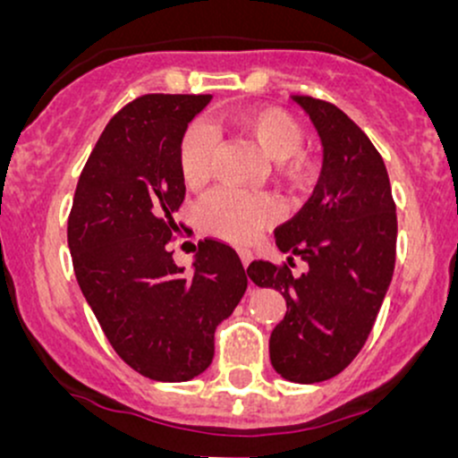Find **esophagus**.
<instances>
[{
    "label": "esophagus",
    "instance_id": "1",
    "mask_svg": "<svg viewBox=\"0 0 458 458\" xmlns=\"http://www.w3.org/2000/svg\"><path fill=\"white\" fill-rule=\"evenodd\" d=\"M239 256H241V262H243L245 269H247V267H250V262L254 260V256H251V251H247V250H241Z\"/></svg>",
    "mask_w": 458,
    "mask_h": 458
}]
</instances>
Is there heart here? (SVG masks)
Here are the masks:
<instances>
[{
    "instance_id": "obj_1",
    "label": "heart",
    "mask_w": 458,
    "mask_h": 458,
    "mask_svg": "<svg viewBox=\"0 0 458 458\" xmlns=\"http://www.w3.org/2000/svg\"><path fill=\"white\" fill-rule=\"evenodd\" d=\"M228 127L239 138L254 144L267 161H273V176L291 189H306L317 176V161L301 148L303 129L280 107L247 109L228 118ZM215 140L204 124H189L178 144V170L182 182L196 189L208 181L213 170ZM276 219V204L262 193L215 189L198 204V222L208 234L233 243H250Z\"/></svg>"
}]
</instances>
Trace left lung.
<instances>
[{
    "mask_svg": "<svg viewBox=\"0 0 458 458\" xmlns=\"http://www.w3.org/2000/svg\"><path fill=\"white\" fill-rule=\"evenodd\" d=\"M312 120L323 167L312 198L276 230V243L309 265L293 276L287 265L254 260L247 276L276 288L286 314L269 338L277 375L293 383L327 381L343 372L375 325L396 262V204L386 163L372 141L335 105L293 97Z\"/></svg>",
    "mask_w": 458,
    "mask_h": 458,
    "instance_id": "obj_1",
    "label": "left lung"
}]
</instances>
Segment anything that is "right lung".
I'll return each instance as SVG.
<instances>
[{"label":"right lung","mask_w":458,"mask_h":458,"mask_svg":"<svg viewBox=\"0 0 458 458\" xmlns=\"http://www.w3.org/2000/svg\"><path fill=\"white\" fill-rule=\"evenodd\" d=\"M211 94H146L109 120L79 176L68 250L94 317L114 351L152 381L202 375L215 329L247 288L230 245L204 239L193 273L170 241L185 199L178 144Z\"/></svg>","instance_id":"1"}]
</instances>
